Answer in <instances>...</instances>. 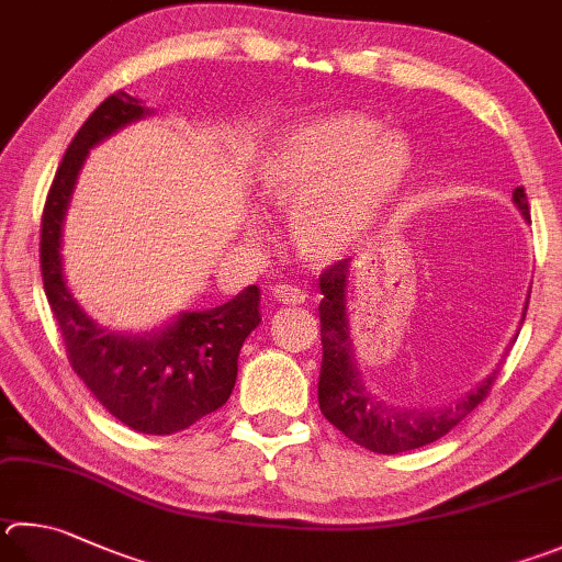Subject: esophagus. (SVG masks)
Instances as JSON below:
<instances>
[{"instance_id": "34e87169", "label": "esophagus", "mask_w": 562, "mask_h": 562, "mask_svg": "<svg viewBox=\"0 0 562 562\" xmlns=\"http://www.w3.org/2000/svg\"><path fill=\"white\" fill-rule=\"evenodd\" d=\"M272 297L282 304H304L307 302V292L294 288V284H274Z\"/></svg>"}]
</instances>
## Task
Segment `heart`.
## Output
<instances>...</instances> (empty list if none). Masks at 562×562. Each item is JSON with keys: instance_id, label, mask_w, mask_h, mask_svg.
Wrapping results in <instances>:
<instances>
[{"instance_id": "obj_1", "label": "heart", "mask_w": 562, "mask_h": 562, "mask_svg": "<svg viewBox=\"0 0 562 562\" xmlns=\"http://www.w3.org/2000/svg\"><path fill=\"white\" fill-rule=\"evenodd\" d=\"M413 169L401 132H383L359 112L302 122L262 151L252 189L274 209L292 211L290 233L310 262L349 252L395 199Z\"/></svg>"}]
</instances>
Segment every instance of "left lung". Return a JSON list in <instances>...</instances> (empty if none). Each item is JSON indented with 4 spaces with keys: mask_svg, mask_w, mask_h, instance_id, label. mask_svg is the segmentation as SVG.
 Wrapping results in <instances>:
<instances>
[{
    "mask_svg": "<svg viewBox=\"0 0 562 562\" xmlns=\"http://www.w3.org/2000/svg\"><path fill=\"white\" fill-rule=\"evenodd\" d=\"M514 203L521 216L530 221L524 187L514 189ZM351 270L353 262L346 258L324 270L319 278L324 300L319 304L322 371L316 387H319L324 417L349 440L379 454L417 450V447L440 440L484 401L498 371H492L459 401L442 407H397L383 401L363 383L359 361L353 359L349 312H346V288H349Z\"/></svg>",
    "mask_w": 562,
    "mask_h": 562,
    "instance_id": "obj_1",
    "label": "left lung"
}]
</instances>
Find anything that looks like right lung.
<instances>
[{"label":"right lung","instance_id":"right-lung-1","mask_svg":"<svg viewBox=\"0 0 562 562\" xmlns=\"http://www.w3.org/2000/svg\"><path fill=\"white\" fill-rule=\"evenodd\" d=\"M149 112L120 90L78 130L58 165L41 218V278L68 361L98 403L132 430L171 435L218 411L231 397L240 346L260 324V290L250 284L221 307L179 312L169 324L145 334L105 329L68 290L60 255L64 223L88 151Z\"/></svg>","mask_w":562,"mask_h":562}]
</instances>
